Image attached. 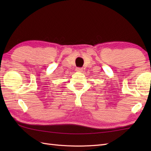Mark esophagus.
I'll list each match as a JSON object with an SVG mask.
<instances>
[{
	"instance_id": "34e87169",
	"label": "esophagus",
	"mask_w": 151,
	"mask_h": 151,
	"mask_svg": "<svg viewBox=\"0 0 151 151\" xmlns=\"http://www.w3.org/2000/svg\"><path fill=\"white\" fill-rule=\"evenodd\" d=\"M76 71L82 72V69L81 68V67H77V68H76Z\"/></svg>"
}]
</instances>
